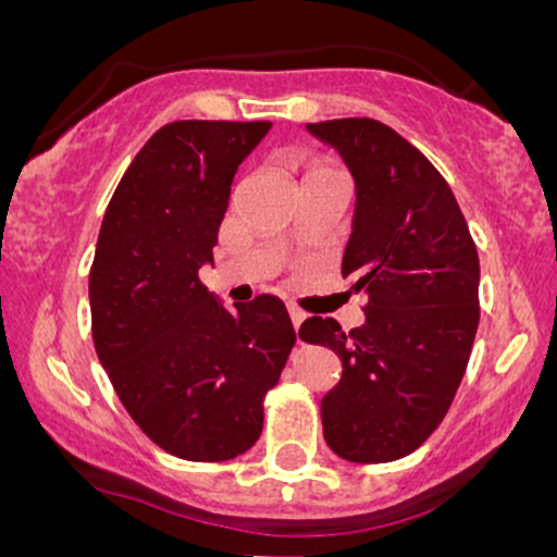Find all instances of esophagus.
Masks as SVG:
<instances>
[{
  "label": "esophagus",
  "mask_w": 557,
  "mask_h": 557,
  "mask_svg": "<svg viewBox=\"0 0 557 557\" xmlns=\"http://www.w3.org/2000/svg\"><path fill=\"white\" fill-rule=\"evenodd\" d=\"M287 314H290V322H293V330H300V324H304L306 322V317H309V314H306V311H300L298 309V306H287Z\"/></svg>",
  "instance_id": "34e87169"
}]
</instances>
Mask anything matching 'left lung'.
I'll return each instance as SVG.
<instances>
[{
	"mask_svg": "<svg viewBox=\"0 0 557 557\" xmlns=\"http://www.w3.org/2000/svg\"><path fill=\"white\" fill-rule=\"evenodd\" d=\"M306 131L354 177L343 277L369 298L350 332L330 317L300 324V341L343 363L322 398L324 440L345 461H398L437 430L463 380L479 327L476 246L450 185L393 127L345 117Z\"/></svg>",
	"mask_w": 557,
	"mask_h": 557,
	"instance_id": "8db88e82",
	"label": "left lung"
}]
</instances>
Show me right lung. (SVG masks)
Instances as JSON below:
<instances>
[{"instance_id":"1","label":"right lung","mask_w":557,"mask_h":557,"mask_svg":"<svg viewBox=\"0 0 557 557\" xmlns=\"http://www.w3.org/2000/svg\"><path fill=\"white\" fill-rule=\"evenodd\" d=\"M270 127H159L120 181L96 240V354L146 437L185 461H230L257 443L261 403L296 343L280 298L227 311L198 280L214 264L235 172Z\"/></svg>"}]
</instances>
